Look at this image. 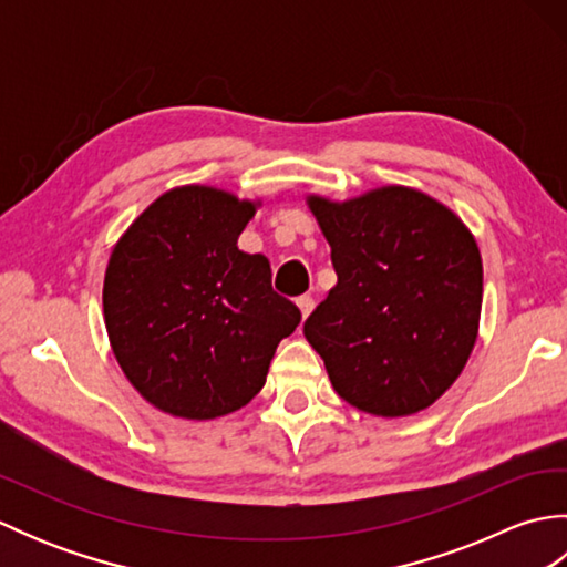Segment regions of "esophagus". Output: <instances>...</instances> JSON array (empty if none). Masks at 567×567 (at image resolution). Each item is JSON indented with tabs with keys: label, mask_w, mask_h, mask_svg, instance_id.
I'll return each mask as SVG.
<instances>
[{
	"label": "esophagus",
	"mask_w": 567,
	"mask_h": 567,
	"mask_svg": "<svg viewBox=\"0 0 567 567\" xmlns=\"http://www.w3.org/2000/svg\"><path fill=\"white\" fill-rule=\"evenodd\" d=\"M297 307H299V311H302V317H309L311 309H315V297H311V295L297 297Z\"/></svg>",
	"instance_id": "34e87169"
}]
</instances>
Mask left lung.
I'll list each match as a JSON object with an SVG mask.
<instances>
[{
    "instance_id": "8db88e82",
    "label": "left lung",
    "mask_w": 567,
    "mask_h": 567,
    "mask_svg": "<svg viewBox=\"0 0 567 567\" xmlns=\"http://www.w3.org/2000/svg\"><path fill=\"white\" fill-rule=\"evenodd\" d=\"M339 275L305 321L333 390L375 416L431 406L465 368L483 307V260L457 216L409 187L348 202L309 197Z\"/></svg>"
}]
</instances>
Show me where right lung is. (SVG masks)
<instances>
[{
	"label": "right lung",
	"instance_id": "right-lung-1",
	"mask_svg": "<svg viewBox=\"0 0 567 567\" xmlns=\"http://www.w3.org/2000/svg\"><path fill=\"white\" fill-rule=\"evenodd\" d=\"M256 204L224 189L165 192L128 226L104 275V321L128 382L183 419L231 414L256 396L302 311L270 262L238 250Z\"/></svg>",
	"mask_w": 567,
	"mask_h": 567
}]
</instances>
